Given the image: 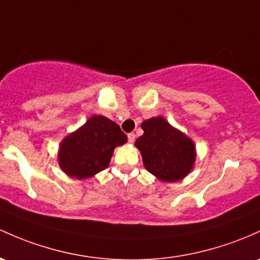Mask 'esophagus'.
Segmentation results:
<instances>
[{
    "mask_svg": "<svg viewBox=\"0 0 260 260\" xmlns=\"http://www.w3.org/2000/svg\"><path fill=\"white\" fill-rule=\"evenodd\" d=\"M128 142H129V143H133V142H135V139H136V135L135 133H128Z\"/></svg>",
    "mask_w": 260,
    "mask_h": 260,
    "instance_id": "esophagus-1",
    "label": "esophagus"
}]
</instances>
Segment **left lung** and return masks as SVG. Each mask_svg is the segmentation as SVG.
Instances as JSON below:
<instances>
[{
	"instance_id": "obj_1",
	"label": "left lung",
	"mask_w": 260,
	"mask_h": 260,
	"mask_svg": "<svg viewBox=\"0 0 260 260\" xmlns=\"http://www.w3.org/2000/svg\"><path fill=\"white\" fill-rule=\"evenodd\" d=\"M144 135L136 141L145 169L162 181L185 178L195 161V145L191 139L173 128L161 117L142 123Z\"/></svg>"
}]
</instances>
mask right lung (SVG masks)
Wrapping results in <instances>:
<instances>
[{
  "mask_svg": "<svg viewBox=\"0 0 260 260\" xmlns=\"http://www.w3.org/2000/svg\"><path fill=\"white\" fill-rule=\"evenodd\" d=\"M125 142L127 136L118 124L104 116H92L61 142L59 165L73 178H90L106 169L113 149Z\"/></svg>",
  "mask_w": 260,
  "mask_h": 260,
  "instance_id": "right-lung-1",
  "label": "right lung"
}]
</instances>
